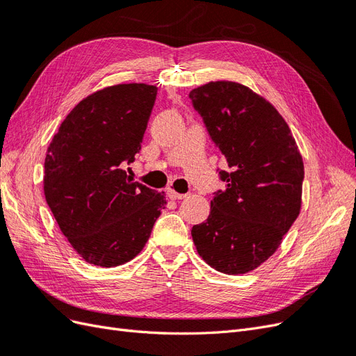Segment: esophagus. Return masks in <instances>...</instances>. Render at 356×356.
I'll return each instance as SVG.
<instances>
[{
  "label": "esophagus",
  "instance_id": "obj_1",
  "mask_svg": "<svg viewBox=\"0 0 356 356\" xmlns=\"http://www.w3.org/2000/svg\"><path fill=\"white\" fill-rule=\"evenodd\" d=\"M168 196L172 200H181V199H186L187 197V195H182V193H177L175 190H172V188L168 190Z\"/></svg>",
  "mask_w": 356,
  "mask_h": 356
}]
</instances>
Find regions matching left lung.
I'll use <instances>...</instances> for the list:
<instances>
[{
  "mask_svg": "<svg viewBox=\"0 0 356 356\" xmlns=\"http://www.w3.org/2000/svg\"><path fill=\"white\" fill-rule=\"evenodd\" d=\"M188 96L230 168L220 170L225 190L193 225V242L215 270L243 275L275 254L297 220L303 159L284 117L246 86L211 81Z\"/></svg>",
  "mask_w": 356,
  "mask_h": 356,
  "instance_id": "8db88e82",
  "label": "left lung"
}]
</instances>
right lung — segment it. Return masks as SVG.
<instances>
[{
    "mask_svg": "<svg viewBox=\"0 0 356 356\" xmlns=\"http://www.w3.org/2000/svg\"><path fill=\"white\" fill-rule=\"evenodd\" d=\"M156 86L117 84L74 106L44 161V196L63 236L86 261L115 267L143 251L161 209L157 193L127 175L152 115Z\"/></svg>",
    "mask_w": 356,
    "mask_h": 356,
    "instance_id": "1",
    "label": "right lung"
}]
</instances>
